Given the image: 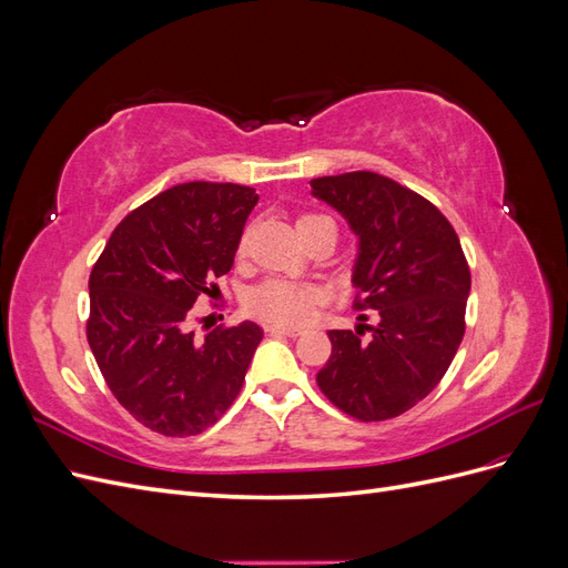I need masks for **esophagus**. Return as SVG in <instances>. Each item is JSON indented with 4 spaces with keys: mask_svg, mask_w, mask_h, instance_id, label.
<instances>
[{
    "mask_svg": "<svg viewBox=\"0 0 568 568\" xmlns=\"http://www.w3.org/2000/svg\"><path fill=\"white\" fill-rule=\"evenodd\" d=\"M267 332L274 336H298L301 334L298 326H280V324L267 326Z\"/></svg>",
    "mask_w": 568,
    "mask_h": 568,
    "instance_id": "34e87169",
    "label": "esophagus"
}]
</instances>
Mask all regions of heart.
Masks as SVG:
<instances>
[{
  "label": "heart",
  "instance_id": "heart-1",
  "mask_svg": "<svg viewBox=\"0 0 568 568\" xmlns=\"http://www.w3.org/2000/svg\"><path fill=\"white\" fill-rule=\"evenodd\" d=\"M317 220H326L322 215H301L298 230L305 225H313ZM246 251V236L239 242V253ZM315 291L311 286H303L286 280H267L248 291L246 305L248 311L257 317H263L274 324H301L311 317L315 305Z\"/></svg>",
  "mask_w": 568,
  "mask_h": 568
}]
</instances>
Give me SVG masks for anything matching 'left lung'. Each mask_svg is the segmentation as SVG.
Returning a JSON list of instances; mask_svg holds the SVG:
<instances>
[{"mask_svg": "<svg viewBox=\"0 0 568 568\" xmlns=\"http://www.w3.org/2000/svg\"><path fill=\"white\" fill-rule=\"evenodd\" d=\"M311 186L357 236L355 311L379 315L374 326L329 332L332 355L317 386L359 422L398 417L438 386L459 348L471 291L467 257L436 205L390 178L357 170Z\"/></svg>", "mask_w": 568, "mask_h": 568, "instance_id": "8db88e82", "label": "left lung"}]
</instances>
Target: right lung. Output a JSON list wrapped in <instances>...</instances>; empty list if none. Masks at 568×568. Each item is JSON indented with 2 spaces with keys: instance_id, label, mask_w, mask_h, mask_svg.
Returning a JSON list of instances; mask_svg holds the SVG:
<instances>
[{
  "instance_id": "right-lung-1",
  "label": "right lung",
  "mask_w": 568,
  "mask_h": 568,
  "mask_svg": "<svg viewBox=\"0 0 568 568\" xmlns=\"http://www.w3.org/2000/svg\"><path fill=\"white\" fill-rule=\"evenodd\" d=\"M255 189L184 182L132 211L90 274L88 341L130 415L163 436H196L242 390L263 338L255 322L189 332L196 298H215L242 242Z\"/></svg>"
}]
</instances>
